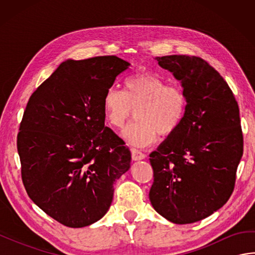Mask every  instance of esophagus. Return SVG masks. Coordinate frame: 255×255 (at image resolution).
<instances>
[{
	"label": "esophagus",
	"instance_id": "obj_1",
	"mask_svg": "<svg viewBox=\"0 0 255 255\" xmlns=\"http://www.w3.org/2000/svg\"><path fill=\"white\" fill-rule=\"evenodd\" d=\"M131 156L134 161H141L145 158V154L142 153L140 150L137 149H131Z\"/></svg>",
	"mask_w": 255,
	"mask_h": 255
}]
</instances>
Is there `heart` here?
<instances>
[{
  "instance_id": "b5f03b06",
  "label": "heart",
  "mask_w": 255,
  "mask_h": 255,
  "mask_svg": "<svg viewBox=\"0 0 255 255\" xmlns=\"http://www.w3.org/2000/svg\"><path fill=\"white\" fill-rule=\"evenodd\" d=\"M136 107L138 121L125 128L122 136L132 147L144 148L158 140L159 132L170 136L180 127L187 99L181 86L167 84L151 72L131 75L124 81L123 91L110 88L103 97L105 117L115 128H123Z\"/></svg>"
}]
</instances>
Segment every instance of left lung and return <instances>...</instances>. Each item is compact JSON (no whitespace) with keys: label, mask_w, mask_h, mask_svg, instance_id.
Wrapping results in <instances>:
<instances>
[{"label":"left lung","mask_w":255,"mask_h":255,"mask_svg":"<svg viewBox=\"0 0 255 255\" xmlns=\"http://www.w3.org/2000/svg\"><path fill=\"white\" fill-rule=\"evenodd\" d=\"M155 60L181 82L187 108L176 130L150 154L149 198L173 224L207 218L228 202L243 154L239 107L224 78L203 59L164 56Z\"/></svg>","instance_id":"left-lung-1"}]
</instances>
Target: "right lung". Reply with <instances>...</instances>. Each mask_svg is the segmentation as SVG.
Segmentation results:
<instances>
[{
    "label": "right lung",
    "instance_id": "add662e5",
    "mask_svg": "<svg viewBox=\"0 0 255 255\" xmlns=\"http://www.w3.org/2000/svg\"><path fill=\"white\" fill-rule=\"evenodd\" d=\"M130 63L116 56L63 61L27 103L17 136L21 178L38 207L70 228L104 217L114 183L130 169L105 127L103 97Z\"/></svg>",
    "mask_w": 255,
    "mask_h": 255
}]
</instances>
